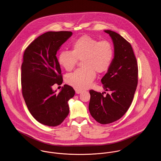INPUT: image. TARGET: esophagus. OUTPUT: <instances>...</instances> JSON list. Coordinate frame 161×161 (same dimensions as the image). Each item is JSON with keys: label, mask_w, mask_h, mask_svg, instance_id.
Returning a JSON list of instances; mask_svg holds the SVG:
<instances>
[{"label": "esophagus", "mask_w": 161, "mask_h": 161, "mask_svg": "<svg viewBox=\"0 0 161 161\" xmlns=\"http://www.w3.org/2000/svg\"><path fill=\"white\" fill-rule=\"evenodd\" d=\"M75 92L76 94H80L82 92V91L81 90H79V89H75Z\"/></svg>", "instance_id": "1"}]
</instances>
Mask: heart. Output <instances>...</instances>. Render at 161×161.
Returning a JSON list of instances; mask_svg holds the SVG:
<instances>
[{
  "label": "heart",
  "instance_id": "obj_1",
  "mask_svg": "<svg viewBox=\"0 0 161 161\" xmlns=\"http://www.w3.org/2000/svg\"><path fill=\"white\" fill-rule=\"evenodd\" d=\"M114 50L111 43L100 41L88 36H83L72 44V51L62 50L58 54V62L67 71L72 70L78 60L82 69L67 75V82L78 89L91 86L96 77V72L102 74L108 70L113 59Z\"/></svg>",
  "mask_w": 161,
  "mask_h": 161
}]
</instances>
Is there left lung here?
I'll return each instance as SVG.
<instances>
[{"instance_id":"obj_1","label":"left lung","mask_w":161,"mask_h":161,"mask_svg":"<svg viewBox=\"0 0 161 161\" xmlns=\"http://www.w3.org/2000/svg\"><path fill=\"white\" fill-rule=\"evenodd\" d=\"M114 45V58L107 74L101 80L105 96L90 90L89 110L94 119L102 124L120 119L130 107L138 83V65L131 45L118 33L105 30ZM105 94V92H104Z\"/></svg>"}]
</instances>
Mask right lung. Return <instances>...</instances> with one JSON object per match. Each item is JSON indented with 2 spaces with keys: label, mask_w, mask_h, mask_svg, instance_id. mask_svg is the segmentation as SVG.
I'll list each match as a JSON object with an SVG mask.
<instances>
[{
  "label": "right lung",
  "mask_w": 161,
  "mask_h": 161,
  "mask_svg": "<svg viewBox=\"0 0 161 161\" xmlns=\"http://www.w3.org/2000/svg\"><path fill=\"white\" fill-rule=\"evenodd\" d=\"M72 36L70 31L47 32L25 50L21 65L23 96L29 111L41 124L54 127L69 113L68 102L75 95L72 87L64 85L59 93L52 86L62 83L57 51Z\"/></svg>",
  "instance_id": "add662e5"
}]
</instances>
